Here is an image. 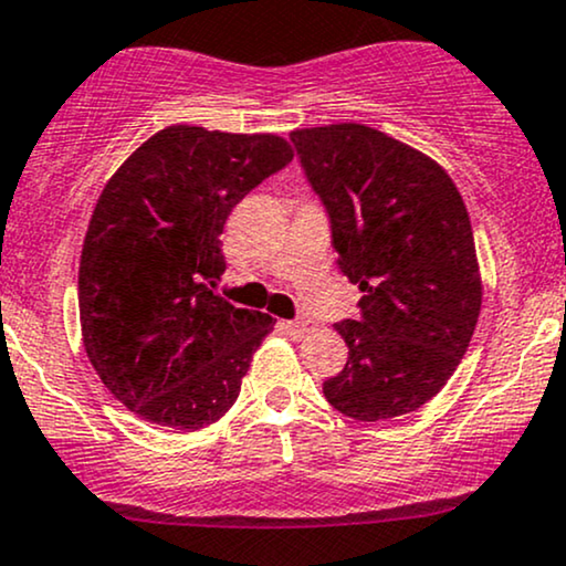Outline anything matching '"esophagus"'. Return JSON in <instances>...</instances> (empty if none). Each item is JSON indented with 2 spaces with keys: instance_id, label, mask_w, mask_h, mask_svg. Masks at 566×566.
I'll use <instances>...</instances> for the list:
<instances>
[{
  "instance_id": "1",
  "label": "esophagus",
  "mask_w": 566,
  "mask_h": 566,
  "mask_svg": "<svg viewBox=\"0 0 566 566\" xmlns=\"http://www.w3.org/2000/svg\"><path fill=\"white\" fill-rule=\"evenodd\" d=\"M283 328L285 334H291L294 339H302V336H307L313 332V323L310 321H283Z\"/></svg>"
}]
</instances>
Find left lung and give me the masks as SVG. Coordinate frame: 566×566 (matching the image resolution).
<instances>
[{"mask_svg": "<svg viewBox=\"0 0 566 566\" xmlns=\"http://www.w3.org/2000/svg\"><path fill=\"white\" fill-rule=\"evenodd\" d=\"M291 142L328 213L336 264L364 291L358 321L334 326L347 364L323 396L360 422L420 409L460 366L481 313L465 202L441 165L366 125Z\"/></svg>", "mask_w": 566, "mask_h": 566, "instance_id": "8db88e82", "label": "left lung"}]
</instances>
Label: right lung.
Listing matches in <instances>:
<instances>
[{
	"label": "right lung",
	"mask_w": 566,
	"mask_h": 566,
	"mask_svg": "<svg viewBox=\"0 0 566 566\" xmlns=\"http://www.w3.org/2000/svg\"><path fill=\"white\" fill-rule=\"evenodd\" d=\"M270 133L170 125L101 192L80 259L82 342L101 382L146 422L200 430L238 401L275 321L213 291L227 216L291 163Z\"/></svg>",
	"instance_id": "obj_1"
}]
</instances>
